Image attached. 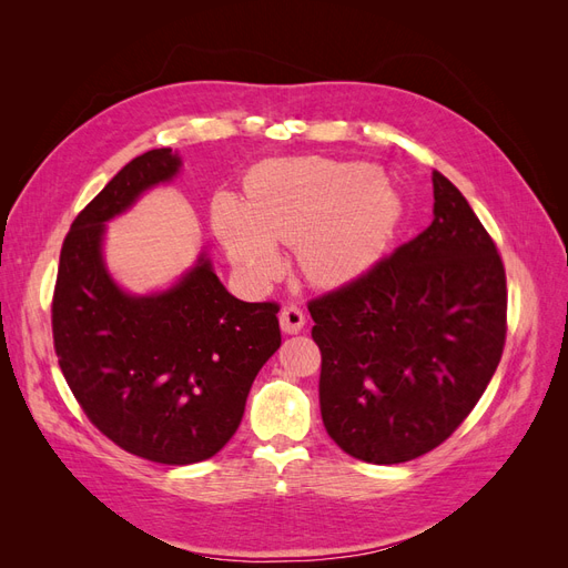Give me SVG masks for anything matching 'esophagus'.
<instances>
[{"mask_svg": "<svg viewBox=\"0 0 568 568\" xmlns=\"http://www.w3.org/2000/svg\"><path fill=\"white\" fill-rule=\"evenodd\" d=\"M280 324L284 334H298L305 326V315L298 305H286L280 313Z\"/></svg>", "mask_w": 568, "mask_h": 568, "instance_id": "34e87169", "label": "esophagus"}]
</instances>
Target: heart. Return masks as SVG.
<instances>
[{
  "label": "heart",
  "instance_id": "b5f03b06",
  "mask_svg": "<svg viewBox=\"0 0 568 568\" xmlns=\"http://www.w3.org/2000/svg\"><path fill=\"white\" fill-rule=\"evenodd\" d=\"M398 220V194L363 161H267L248 175L246 205L227 192L213 199L215 234L230 261L257 282L282 270L277 244H298L307 280L346 284L384 253Z\"/></svg>",
  "mask_w": 568,
  "mask_h": 568
}]
</instances>
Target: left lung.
I'll list each match as a JSON object with an SVG mask.
<instances>
[{"label": "left lung", "instance_id": "obj_1", "mask_svg": "<svg viewBox=\"0 0 568 568\" xmlns=\"http://www.w3.org/2000/svg\"><path fill=\"white\" fill-rule=\"evenodd\" d=\"M432 180V225L307 303L324 428L369 464L409 462L450 438L505 348L503 257L459 189Z\"/></svg>", "mask_w": 568, "mask_h": 568}]
</instances>
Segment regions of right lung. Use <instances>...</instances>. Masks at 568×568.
I'll return each instance as SVG.
<instances>
[{
  "instance_id": "1",
  "label": "right lung",
  "mask_w": 568,
  "mask_h": 568,
  "mask_svg": "<svg viewBox=\"0 0 568 568\" xmlns=\"http://www.w3.org/2000/svg\"><path fill=\"white\" fill-rule=\"evenodd\" d=\"M180 165L173 149H151L84 205L51 301L59 367L84 415L123 450L173 467L225 448L282 343L280 305L234 298L205 251L159 294L132 296L113 282L101 253L106 222Z\"/></svg>"
}]
</instances>
